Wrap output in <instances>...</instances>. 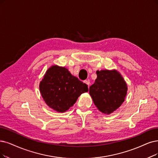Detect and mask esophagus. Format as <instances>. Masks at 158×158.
I'll return each instance as SVG.
<instances>
[{
	"label": "esophagus",
	"mask_w": 158,
	"mask_h": 158,
	"mask_svg": "<svg viewBox=\"0 0 158 158\" xmlns=\"http://www.w3.org/2000/svg\"><path fill=\"white\" fill-rule=\"evenodd\" d=\"M84 82L85 84H87V85H88V87L89 86V84H90V81H89V80H84Z\"/></svg>",
	"instance_id": "1"
}]
</instances>
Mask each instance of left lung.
<instances>
[{
    "label": "left lung",
    "instance_id": "1",
    "mask_svg": "<svg viewBox=\"0 0 158 158\" xmlns=\"http://www.w3.org/2000/svg\"><path fill=\"white\" fill-rule=\"evenodd\" d=\"M97 78L89 87V94L97 108L105 114H110L124 101L127 85L116 71H97Z\"/></svg>",
    "mask_w": 158,
    "mask_h": 158
}]
</instances>
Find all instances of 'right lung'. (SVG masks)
I'll list each match as a JSON object with an SVG mask.
<instances>
[{"label": "right lung", "instance_id": "obj_1", "mask_svg": "<svg viewBox=\"0 0 158 158\" xmlns=\"http://www.w3.org/2000/svg\"><path fill=\"white\" fill-rule=\"evenodd\" d=\"M88 85L74 77L65 67L52 66L48 69L40 84L41 96L53 110L64 113L88 91Z\"/></svg>", "mask_w": 158, "mask_h": 158}]
</instances>
